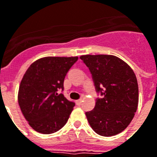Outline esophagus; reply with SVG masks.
<instances>
[{"label": "esophagus", "mask_w": 157, "mask_h": 157, "mask_svg": "<svg viewBox=\"0 0 157 157\" xmlns=\"http://www.w3.org/2000/svg\"><path fill=\"white\" fill-rule=\"evenodd\" d=\"M81 102H82V99H79V100H76V105H81Z\"/></svg>", "instance_id": "34e87169"}]
</instances>
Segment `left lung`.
<instances>
[{"mask_svg": "<svg viewBox=\"0 0 157 157\" xmlns=\"http://www.w3.org/2000/svg\"><path fill=\"white\" fill-rule=\"evenodd\" d=\"M89 68L94 86L101 98L94 109L86 113L97 134L110 137L121 132L134 117L138 105V85L133 71L113 55L80 57Z\"/></svg>", "mask_w": 157, "mask_h": 157, "instance_id": "left-lung-1", "label": "left lung"}]
</instances>
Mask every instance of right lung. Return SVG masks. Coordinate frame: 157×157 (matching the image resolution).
I'll return each instance as SVG.
<instances>
[{
	"instance_id": "add662e5",
	"label": "right lung",
	"mask_w": 157,
	"mask_h": 157,
	"mask_svg": "<svg viewBox=\"0 0 157 157\" xmlns=\"http://www.w3.org/2000/svg\"><path fill=\"white\" fill-rule=\"evenodd\" d=\"M77 57H46L30 65L20 82L18 102L23 115L36 132L50 134L67 122L75 103L57 90Z\"/></svg>"
}]
</instances>
